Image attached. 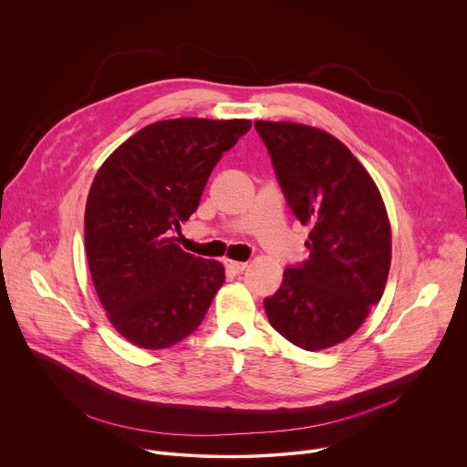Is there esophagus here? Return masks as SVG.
Segmentation results:
<instances>
[{"label":"esophagus","instance_id":"obj_1","mask_svg":"<svg viewBox=\"0 0 467 467\" xmlns=\"http://www.w3.org/2000/svg\"><path fill=\"white\" fill-rule=\"evenodd\" d=\"M223 264H225V268L233 274H242L247 268L245 262H236V260H229V258L223 260Z\"/></svg>","mask_w":467,"mask_h":467}]
</instances>
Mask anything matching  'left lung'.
Segmentation results:
<instances>
[{"instance_id":"8db88e82","label":"left lung","mask_w":467,"mask_h":467,"mask_svg":"<svg viewBox=\"0 0 467 467\" xmlns=\"http://www.w3.org/2000/svg\"><path fill=\"white\" fill-rule=\"evenodd\" d=\"M294 216L310 225L308 258L264 299L272 327L306 351L348 340L382 297L391 233L380 192L357 157L325 130L254 121Z\"/></svg>"}]
</instances>
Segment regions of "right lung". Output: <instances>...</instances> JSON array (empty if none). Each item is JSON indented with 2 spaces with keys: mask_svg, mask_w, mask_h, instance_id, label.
I'll return each mask as SVG.
<instances>
[{
  "mask_svg": "<svg viewBox=\"0 0 467 467\" xmlns=\"http://www.w3.org/2000/svg\"><path fill=\"white\" fill-rule=\"evenodd\" d=\"M249 129V119L157 121L96 173L85 211L87 258L110 323L130 344L164 349L202 325L225 270L170 236L197 211L214 166Z\"/></svg>",
  "mask_w": 467,
  "mask_h": 467,
  "instance_id": "1",
  "label": "right lung"
}]
</instances>
